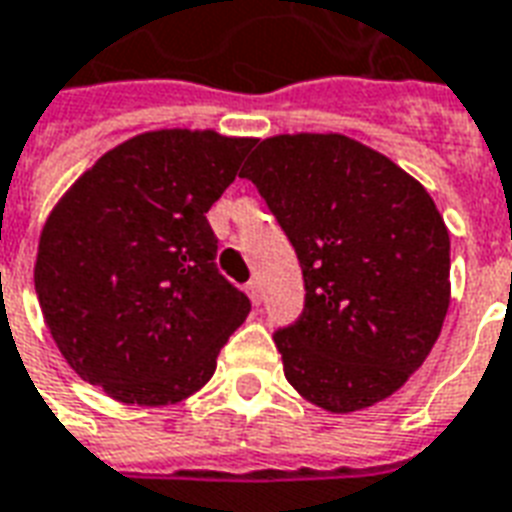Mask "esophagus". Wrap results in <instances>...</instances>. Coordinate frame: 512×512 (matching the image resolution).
<instances>
[{
  "label": "esophagus",
  "instance_id": "obj_1",
  "mask_svg": "<svg viewBox=\"0 0 512 512\" xmlns=\"http://www.w3.org/2000/svg\"><path fill=\"white\" fill-rule=\"evenodd\" d=\"M245 294L251 297L253 305H259L261 302V288H259V280H251V283H245Z\"/></svg>",
  "mask_w": 512,
  "mask_h": 512
}]
</instances>
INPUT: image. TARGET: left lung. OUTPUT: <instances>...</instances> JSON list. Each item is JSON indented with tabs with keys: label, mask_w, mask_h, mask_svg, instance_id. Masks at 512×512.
<instances>
[{
	"label": "left lung",
	"mask_w": 512,
	"mask_h": 512,
	"mask_svg": "<svg viewBox=\"0 0 512 512\" xmlns=\"http://www.w3.org/2000/svg\"><path fill=\"white\" fill-rule=\"evenodd\" d=\"M240 178L297 251L305 310L275 332L283 372L329 413L405 386L451 305V240L416 178L345 134H278Z\"/></svg>",
	"instance_id": "1"
}]
</instances>
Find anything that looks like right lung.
Instances as JSON below:
<instances>
[{
    "label": "right lung",
    "instance_id": "right-lung-1",
    "mask_svg": "<svg viewBox=\"0 0 512 512\" xmlns=\"http://www.w3.org/2000/svg\"><path fill=\"white\" fill-rule=\"evenodd\" d=\"M253 137L159 129L107 151L42 226L34 288L72 370L126 405H175L213 378L251 302L215 267L207 210Z\"/></svg>",
    "mask_w": 512,
    "mask_h": 512
}]
</instances>
